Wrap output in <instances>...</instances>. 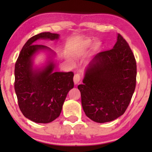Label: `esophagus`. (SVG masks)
I'll list each match as a JSON object with an SVG mask.
<instances>
[{
	"instance_id": "obj_1",
	"label": "esophagus",
	"mask_w": 152,
	"mask_h": 152,
	"mask_svg": "<svg viewBox=\"0 0 152 152\" xmlns=\"http://www.w3.org/2000/svg\"><path fill=\"white\" fill-rule=\"evenodd\" d=\"M80 81V76L79 74H76L74 76V82L75 84H78Z\"/></svg>"
}]
</instances>
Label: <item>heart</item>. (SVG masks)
Returning a JSON list of instances; mask_svg holds the SVG:
<instances>
[{
  "instance_id": "heart-1",
  "label": "heart",
  "mask_w": 152,
  "mask_h": 152,
  "mask_svg": "<svg viewBox=\"0 0 152 152\" xmlns=\"http://www.w3.org/2000/svg\"><path fill=\"white\" fill-rule=\"evenodd\" d=\"M91 42H90V41H85V42H84L83 43H82V45L86 48L89 47V46L91 45Z\"/></svg>"
}]
</instances>
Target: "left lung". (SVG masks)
Wrapping results in <instances>:
<instances>
[{"label": "left lung", "instance_id": "1", "mask_svg": "<svg viewBox=\"0 0 152 152\" xmlns=\"http://www.w3.org/2000/svg\"><path fill=\"white\" fill-rule=\"evenodd\" d=\"M137 66L127 42L117 34L112 50L99 53L84 71L78 86L82 106L94 122H110L121 116L132 100L136 85Z\"/></svg>", "mask_w": 152, "mask_h": 152}]
</instances>
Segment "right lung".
Segmentation results:
<instances>
[{
  "label": "right lung",
  "mask_w": 152,
  "mask_h": 152,
  "mask_svg": "<svg viewBox=\"0 0 152 152\" xmlns=\"http://www.w3.org/2000/svg\"><path fill=\"white\" fill-rule=\"evenodd\" d=\"M60 35L41 33L31 37L23 47L15 67V91L19 109L24 116L37 123H48L60 116L67 94L74 88L72 72H55L56 53L39 39L57 40ZM40 50L50 52L48 60L40 68L33 67V60Z\"/></svg>",
  "instance_id": "right-lung-1"
}]
</instances>
